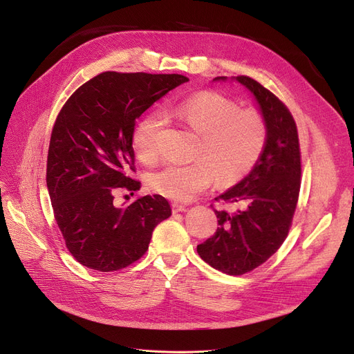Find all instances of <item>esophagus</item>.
Listing matches in <instances>:
<instances>
[{
  "mask_svg": "<svg viewBox=\"0 0 354 354\" xmlns=\"http://www.w3.org/2000/svg\"><path fill=\"white\" fill-rule=\"evenodd\" d=\"M186 210H187L186 206L179 205V203H172V212H174V213H185Z\"/></svg>",
  "mask_w": 354,
  "mask_h": 354,
  "instance_id": "esophagus-1",
  "label": "esophagus"
}]
</instances>
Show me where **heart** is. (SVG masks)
I'll return each instance as SVG.
<instances>
[{"instance_id": "obj_1", "label": "heart", "mask_w": 354, "mask_h": 354, "mask_svg": "<svg viewBox=\"0 0 354 354\" xmlns=\"http://www.w3.org/2000/svg\"><path fill=\"white\" fill-rule=\"evenodd\" d=\"M167 119H178L200 136L197 157L187 165L167 164L149 175L157 193L176 201H187L207 189L217 178L231 183L245 176L259 160L266 142V122L255 109H238L232 99L213 91L196 93L164 111ZM161 113L145 115L136 126L133 147L141 161L157 156V138L164 127Z\"/></svg>"}]
</instances>
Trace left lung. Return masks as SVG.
I'll list each match as a JSON object with an SVG mask.
<instances>
[{
	"instance_id": "obj_1",
	"label": "left lung",
	"mask_w": 354,
	"mask_h": 354,
	"mask_svg": "<svg viewBox=\"0 0 354 354\" xmlns=\"http://www.w3.org/2000/svg\"><path fill=\"white\" fill-rule=\"evenodd\" d=\"M227 80L216 77L213 81ZM231 80L254 96L266 122V142L252 171L216 197L246 207L234 214L214 210L220 227L197 245V254L212 268L239 276L265 263L284 242L299 193L301 156L295 122L281 100L249 77Z\"/></svg>"
}]
</instances>
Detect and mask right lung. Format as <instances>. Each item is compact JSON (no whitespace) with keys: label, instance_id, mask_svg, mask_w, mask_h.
Segmentation results:
<instances>
[{"label":"right lung","instance_id":"1","mask_svg":"<svg viewBox=\"0 0 354 354\" xmlns=\"http://www.w3.org/2000/svg\"><path fill=\"white\" fill-rule=\"evenodd\" d=\"M187 81L179 74L106 71L81 85L60 111L46 183L66 246L81 265L97 272L127 268L145 254L154 228L171 216L160 194L123 207L115 206L113 194L141 187L129 176L136 120Z\"/></svg>","mask_w":354,"mask_h":354}]
</instances>
